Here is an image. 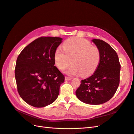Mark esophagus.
<instances>
[{"label": "esophagus", "instance_id": "34e87169", "mask_svg": "<svg viewBox=\"0 0 134 134\" xmlns=\"http://www.w3.org/2000/svg\"><path fill=\"white\" fill-rule=\"evenodd\" d=\"M71 80H72V78L67 77V76H66V77H65V80H66V81H70Z\"/></svg>", "mask_w": 134, "mask_h": 134}]
</instances>
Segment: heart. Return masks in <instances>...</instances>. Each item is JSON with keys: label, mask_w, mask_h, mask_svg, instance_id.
Instances as JSON below:
<instances>
[{"label": "heart", "mask_w": 134, "mask_h": 134, "mask_svg": "<svg viewBox=\"0 0 134 134\" xmlns=\"http://www.w3.org/2000/svg\"><path fill=\"white\" fill-rule=\"evenodd\" d=\"M63 48H57L54 53L55 63L59 69L67 67L72 60L73 65L64 71L68 75L75 76L81 73L86 76L96 70L100 62V52L89 41L77 37H71L64 42Z\"/></svg>", "instance_id": "b5f03b06"}]
</instances>
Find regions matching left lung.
<instances>
[{
  "instance_id": "1",
  "label": "left lung",
  "mask_w": 134,
  "mask_h": 134,
  "mask_svg": "<svg viewBox=\"0 0 134 134\" xmlns=\"http://www.w3.org/2000/svg\"><path fill=\"white\" fill-rule=\"evenodd\" d=\"M91 41L100 52V62L92 76L81 80L76 95L86 104L98 105L108 102L115 94L120 83L121 65L111 46L100 39Z\"/></svg>"
}]
</instances>
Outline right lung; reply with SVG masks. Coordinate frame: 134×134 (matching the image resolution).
Wrapping results in <instances>:
<instances>
[{
	"label": "right lung",
	"mask_w": 134,
	"mask_h": 134,
	"mask_svg": "<svg viewBox=\"0 0 134 134\" xmlns=\"http://www.w3.org/2000/svg\"><path fill=\"white\" fill-rule=\"evenodd\" d=\"M63 39L41 37L23 49L15 68L18 92L29 105L36 108L54 102L64 76L54 66V53Z\"/></svg>",
	"instance_id": "add662e5"
}]
</instances>
